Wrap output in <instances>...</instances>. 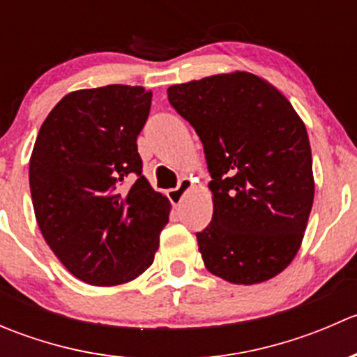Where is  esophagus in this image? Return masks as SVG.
<instances>
[{
  "instance_id": "1",
  "label": "esophagus",
  "mask_w": 357,
  "mask_h": 357,
  "mask_svg": "<svg viewBox=\"0 0 357 357\" xmlns=\"http://www.w3.org/2000/svg\"><path fill=\"white\" fill-rule=\"evenodd\" d=\"M190 185H192L190 178H183L181 181H179V185L176 186V188L169 190L167 197H169V200H171V204H179V202L183 200V195H185L186 190L190 188Z\"/></svg>"
}]
</instances>
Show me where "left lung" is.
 I'll list each match as a JSON object with an SVG mask.
<instances>
[{
	"instance_id": "8db88e82",
	"label": "left lung",
	"mask_w": 357,
	"mask_h": 357,
	"mask_svg": "<svg viewBox=\"0 0 357 357\" xmlns=\"http://www.w3.org/2000/svg\"><path fill=\"white\" fill-rule=\"evenodd\" d=\"M167 98L199 135L212 178L214 215L197 233L207 269L236 285L282 273L314 199L304 122L275 86L248 72L171 86Z\"/></svg>"
}]
</instances>
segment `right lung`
Listing matches in <instances>:
<instances>
[{
    "label": "right lung",
    "mask_w": 357,
    "mask_h": 357,
    "mask_svg": "<svg viewBox=\"0 0 357 357\" xmlns=\"http://www.w3.org/2000/svg\"><path fill=\"white\" fill-rule=\"evenodd\" d=\"M150 105L142 86L68 93L36 138V221L60 262L89 285H121L146 271L169 221L171 204L143 176L136 145Z\"/></svg>",
    "instance_id": "add662e5"
}]
</instances>
